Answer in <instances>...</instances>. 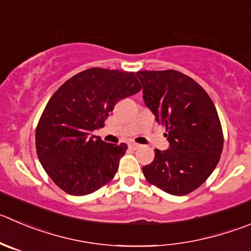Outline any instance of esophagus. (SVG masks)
<instances>
[{"label": "esophagus", "instance_id": "34e87169", "mask_svg": "<svg viewBox=\"0 0 251 251\" xmlns=\"http://www.w3.org/2000/svg\"><path fill=\"white\" fill-rule=\"evenodd\" d=\"M128 147H129L132 150H137V149H139L140 145L137 144V143H134V142H129L128 143Z\"/></svg>", "mask_w": 251, "mask_h": 251}]
</instances>
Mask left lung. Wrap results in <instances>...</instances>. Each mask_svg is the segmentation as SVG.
<instances>
[{
  "label": "left lung",
  "instance_id": "obj_1",
  "mask_svg": "<svg viewBox=\"0 0 251 251\" xmlns=\"http://www.w3.org/2000/svg\"><path fill=\"white\" fill-rule=\"evenodd\" d=\"M145 106L168 130L169 149H155L145 178L165 192L183 196L216 169L223 149L218 113L203 88L176 70L138 71Z\"/></svg>",
  "mask_w": 251,
  "mask_h": 251
}]
</instances>
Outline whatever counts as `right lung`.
I'll return each instance as SVG.
<instances>
[{"label":"right lung","instance_id":"right-lung-1","mask_svg":"<svg viewBox=\"0 0 251 251\" xmlns=\"http://www.w3.org/2000/svg\"><path fill=\"white\" fill-rule=\"evenodd\" d=\"M140 90L134 73L92 68L52 95L38 123L35 147L45 173L61 190L85 196L114 177L127 144H109L92 132L103 127L119 100Z\"/></svg>","mask_w":251,"mask_h":251}]
</instances>
